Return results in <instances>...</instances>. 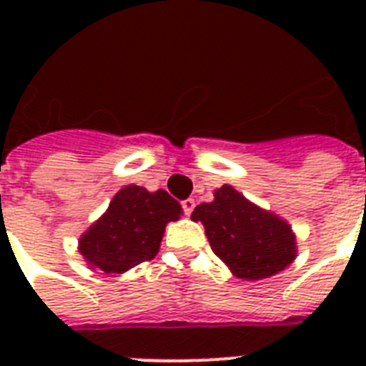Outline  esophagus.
I'll return each mask as SVG.
<instances>
[{
    "instance_id": "34e87169",
    "label": "esophagus",
    "mask_w": 366,
    "mask_h": 366,
    "mask_svg": "<svg viewBox=\"0 0 366 366\" xmlns=\"http://www.w3.org/2000/svg\"><path fill=\"white\" fill-rule=\"evenodd\" d=\"M194 207H195V201L192 199V197H188V199L182 201V211L186 217H189V214L194 212Z\"/></svg>"
}]
</instances>
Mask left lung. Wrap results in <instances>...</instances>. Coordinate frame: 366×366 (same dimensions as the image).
<instances>
[{
    "label": "left lung",
    "instance_id": "8db88e82",
    "mask_svg": "<svg viewBox=\"0 0 366 366\" xmlns=\"http://www.w3.org/2000/svg\"><path fill=\"white\" fill-rule=\"evenodd\" d=\"M192 220L205 226L212 252L241 279L272 277L295 260L289 224L252 205L228 184L214 192V201L195 207Z\"/></svg>",
    "mask_w": 366,
    "mask_h": 366
}]
</instances>
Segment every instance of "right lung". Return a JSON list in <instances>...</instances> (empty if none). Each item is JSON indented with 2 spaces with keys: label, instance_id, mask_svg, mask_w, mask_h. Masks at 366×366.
Masks as SVG:
<instances>
[{
  "label": "right lung",
  "instance_id": "add662e5",
  "mask_svg": "<svg viewBox=\"0 0 366 366\" xmlns=\"http://www.w3.org/2000/svg\"><path fill=\"white\" fill-rule=\"evenodd\" d=\"M180 203L165 189L148 192L127 186L112 199L104 217L79 239V252L91 267L123 273L140 262L154 260L165 226L180 218Z\"/></svg>",
  "mask_w": 366,
  "mask_h": 366
}]
</instances>
